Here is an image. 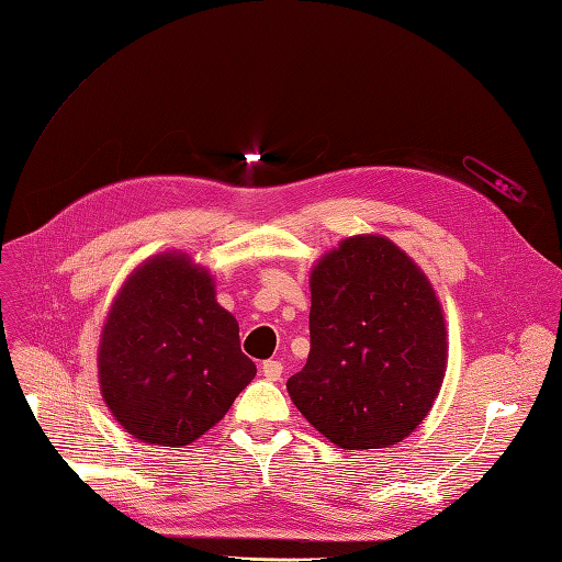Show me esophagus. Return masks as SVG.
Listing matches in <instances>:
<instances>
[{"label":"esophagus","instance_id":"1","mask_svg":"<svg viewBox=\"0 0 562 562\" xmlns=\"http://www.w3.org/2000/svg\"><path fill=\"white\" fill-rule=\"evenodd\" d=\"M260 370H262L265 380H269V382H277V380H281V375H283V366H281V361H274V359L265 361V363L260 366Z\"/></svg>","mask_w":562,"mask_h":562}]
</instances>
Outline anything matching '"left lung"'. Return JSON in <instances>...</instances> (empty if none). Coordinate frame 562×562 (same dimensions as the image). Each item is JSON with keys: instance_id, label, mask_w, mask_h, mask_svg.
<instances>
[{"instance_id": "1", "label": "left lung", "mask_w": 562, "mask_h": 562, "mask_svg": "<svg viewBox=\"0 0 562 562\" xmlns=\"http://www.w3.org/2000/svg\"><path fill=\"white\" fill-rule=\"evenodd\" d=\"M310 339L285 386L335 446H396L427 417L446 375V321L427 277L384 236H353L314 267Z\"/></svg>"}]
</instances>
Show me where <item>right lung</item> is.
<instances>
[{"instance_id":"right-lung-1","label":"right lung","mask_w":562,"mask_h":562,"mask_svg":"<svg viewBox=\"0 0 562 562\" xmlns=\"http://www.w3.org/2000/svg\"><path fill=\"white\" fill-rule=\"evenodd\" d=\"M103 398L143 443H194L255 378L239 323L215 302L209 271L166 252L131 274L98 353Z\"/></svg>"}]
</instances>
